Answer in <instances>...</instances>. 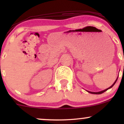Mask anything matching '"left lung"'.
<instances>
[{"mask_svg": "<svg viewBox=\"0 0 124 124\" xmlns=\"http://www.w3.org/2000/svg\"><path fill=\"white\" fill-rule=\"evenodd\" d=\"M118 78V77H117V78H116V81H115V82H114V83L113 84H112V86H111L110 87H109L108 88V89H106V90H103V91H101V92H89V91H87V92H89V93H92V94H102V93H103L104 92H106V91L107 90H108L109 89H110V88H111L114 85H115V83H116V81H117Z\"/></svg>", "mask_w": 124, "mask_h": 124, "instance_id": "left-lung-1", "label": "left lung"}]
</instances>
